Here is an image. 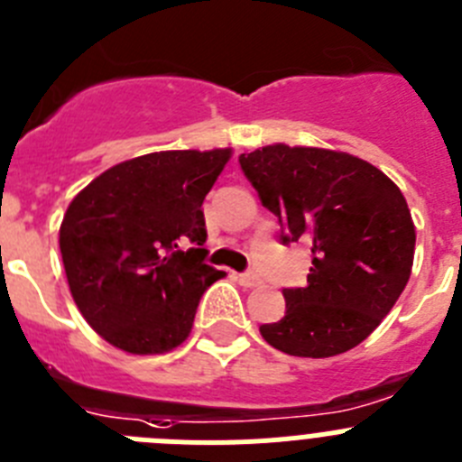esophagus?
Returning <instances> with one entry per match:
<instances>
[{
	"instance_id": "34e87169",
	"label": "esophagus",
	"mask_w": 462,
	"mask_h": 462,
	"mask_svg": "<svg viewBox=\"0 0 462 462\" xmlns=\"http://www.w3.org/2000/svg\"><path fill=\"white\" fill-rule=\"evenodd\" d=\"M238 283L240 286H245V289H254V286H259L261 279L254 273H245V274H238Z\"/></svg>"
}]
</instances>
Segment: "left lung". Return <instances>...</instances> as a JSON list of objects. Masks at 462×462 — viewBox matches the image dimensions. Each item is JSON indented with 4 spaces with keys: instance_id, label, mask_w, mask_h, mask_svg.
Segmentation results:
<instances>
[{
    "instance_id": "left-lung-1",
    "label": "left lung",
    "mask_w": 462,
    "mask_h": 462,
    "mask_svg": "<svg viewBox=\"0 0 462 462\" xmlns=\"http://www.w3.org/2000/svg\"><path fill=\"white\" fill-rule=\"evenodd\" d=\"M283 243L311 240L304 289H286V314L261 325L273 348L334 357L369 337L403 293L414 261V222L394 180L357 155L270 143L240 155Z\"/></svg>"
}]
</instances>
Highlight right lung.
Listing matches in <instances>:
<instances>
[{
  "instance_id": "right-lung-1",
  "label": "right lung",
  "mask_w": 462,
  "mask_h": 462,
  "mask_svg": "<svg viewBox=\"0 0 462 462\" xmlns=\"http://www.w3.org/2000/svg\"><path fill=\"white\" fill-rule=\"evenodd\" d=\"M231 148L125 160L70 201L59 226L68 289L114 348L162 355L192 332L199 300L222 270L203 263L201 203ZM185 244H192L188 253Z\"/></svg>"
}]
</instances>
